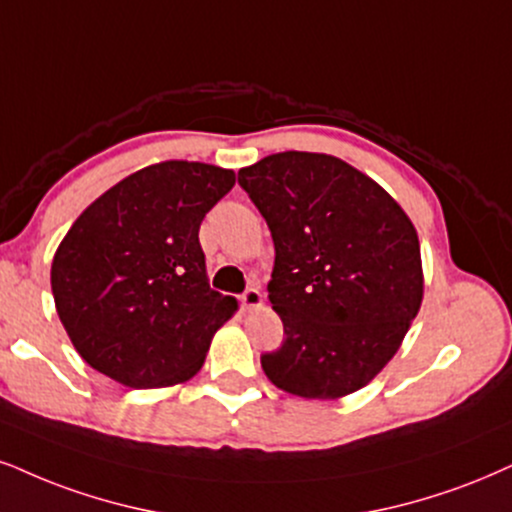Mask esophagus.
<instances>
[{"instance_id": "1", "label": "esophagus", "mask_w": 512, "mask_h": 512, "mask_svg": "<svg viewBox=\"0 0 512 512\" xmlns=\"http://www.w3.org/2000/svg\"><path fill=\"white\" fill-rule=\"evenodd\" d=\"M239 304H242L244 308H261V306H263V294H261V289H258L256 285L246 289L244 294H239Z\"/></svg>"}]
</instances>
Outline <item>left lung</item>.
<instances>
[{
	"instance_id": "8db88e82",
	"label": "left lung",
	"mask_w": 512,
	"mask_h": 512,
	"mask_svg": "<svg viewBox=\"0 0 512 512\" xmlns=\"http://www.w3.org/2000/svg\"><path fill=\"white\" fill-rule=\"evenodd\" d=\"M237 180L275 244L268 299L285 342L263 353V372L304 399L353 394L394 358L420 311L418 232L375 180L337 156L282 151Z\"/></svg>"
}]
</instances>
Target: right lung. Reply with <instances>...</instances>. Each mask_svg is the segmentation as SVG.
<instances>
[{
  "instance_id": "1",
  "label": "right lung",
  "mask_w": 512,
  "mask_h": 512,
  "mask_svg": "<svg viewBox=\"0 0 512 512\" xmlns=\"http://www.w3.org/2000/svg\"><path fill=\"white\" fill-rule=\"evenodd\" d=\"M232 170L163 161L113 185L63 237L52 263L56 313L87 365L132 389L201 370L237 301L208 287L201 220Z\"/></svg>"
}]
</instances>
